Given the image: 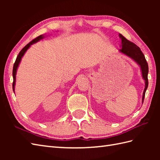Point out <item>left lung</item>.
<instances>
[{
    "instance_id": "8db88e82",
    "label": "left lung",
    "mask_w": 160,
    "mask_h": 160,
    "mask_svg": "<svg viewBox=\"0 0 160 160\" xmlns=\"http://www.w3.org/2000/svg\"><path fill=\"white\" fill-rule=\"evenodd\" d=\"M119 36L121 39V49L119 50V52L124 54L127 56L131 58L132 60H133L139 66H140L142 78L145 81V88L142 95V104H143L145 93L147 91L148 82V63L146 60L145 56L142 52L140 47H138L135 44L129 41L127 38L122 36V34H119Z\"/></svg>"
}]
</instances>
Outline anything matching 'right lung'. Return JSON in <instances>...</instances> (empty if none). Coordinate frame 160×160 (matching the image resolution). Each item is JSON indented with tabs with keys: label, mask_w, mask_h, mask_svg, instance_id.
Listing matches in <instances>:
<instances>
[{
	"label": "right lung",
	"mask_w": 160,
	"mask_h": 160,
	"mask_svg": "<svg viewBox=\"0 0 160 160\" xmlns=\"http://www.w3.org/2000/svg\"><path fill=\"white\" fill-rule=\"evenodd\" d=\"M44 38H45V36H44V35H40L38 37H37V38H36L35 39H33L32 41H31L29 43H28V45H27L25 47H24V48L21 51H20V53H18V56H17L16 60L15 61V63H14V64H13V73H12V74H13V80L12 86H13V92H14V90H15L16 71H17V69H18V67L19 66V64L20 62V61H21L22 56L25 55V52H27V51H28V49L29 48V47H31L32 45H33V44H34V43H36L37 42H38L39 40L43 39Z\"/></svg>",
	"instance_id": "1"
}]
</instances>
